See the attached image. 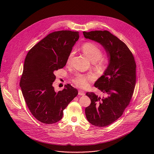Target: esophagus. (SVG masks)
I'll return each mask as SVG.
<instances>
[{"mask_svg":"<svg viewBox=\"0 0 154 154\" xmlns=\"http://www.w3.org/2000/svg\"><path fill=\"white\" fill-rule=\"evenodd\" d=\"M78 94L79 95H82V96H84V95H85V92L83 91H81V90H79V92H78Z\"/></svg>","mask_w":154,"mask_h":154,"instance_id":"esophagus-1","label":"esophagus"}]
</instances>
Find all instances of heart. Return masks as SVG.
Segmentation results:
<instances>
[{"label":"heart","mask_w":154,"mask_h":154,"mask_svg":"<svg viewBox=\"0 0 154 154\" xmlns=\"http://www.w3.org/2000/svg\"><path fill=\"white\" fill-rule=\"evenodd\" d=\"M82 51L93 62L97 69L100 70H104L109 63L108 59L102 57L103 50L98 44L93 42H87L81 47ZM73 53L70 52L67 56V63H70L73 57ZM94 79V76L91 74L82 75L78 74L73 79L74 84L80 88H87L91 81Z\"/></svg>","instance_id":"b5f03b06"}]
</instances>
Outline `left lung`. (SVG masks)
Returning <instances> with one entry per match:
<instances>
[{
	"instance_id": "1",
	"label": "left lung",
	"mask_w": 154,
	"mask_h": 154,
	"mask_svg": "<svg viewBox=\"0 0 154 154\" xmlns=\"http://www.w3.org/2000/svg\"><path fill=\"white\" fill-rule=\"evenodd\" d=\"M83 34L86 38L101 44L109 57L107 69L94 84L104 97L87 92L91 103L85 110L90 123L105 127L121 117L129 104L136 85V65L128 47L109 31H84Z\"/></svg>"
}]
</instances>
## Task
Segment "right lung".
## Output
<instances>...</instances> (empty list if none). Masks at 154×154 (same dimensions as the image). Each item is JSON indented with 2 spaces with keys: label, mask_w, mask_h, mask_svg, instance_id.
Instances as JSON below:
<instances>
[{
  "label": "right lung",
  "mask_w": 154,
  "mask_h": 154,
  "mask_svg": "<svg viewBox=\"0 0 154 154\" xmlns=\"http://www.w3.org/2000/svg\"><path fill=\"white\" fill-rule=\"evenodd\" d=\"M79 37L78 31H54L32 47L26 56L20 85L28 108L43 123L60 120L63 110L78 94L69 84L56 92L53 82L56 79L54 72L66 65Z\"/></svg>",
  "instance_id": "1"
}]
</instances>
